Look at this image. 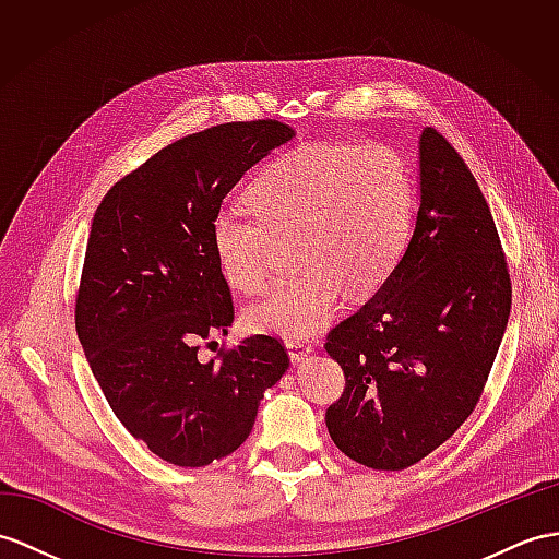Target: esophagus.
<instances>
[{
	"instance_id": "esophagus-1",
	"label": "esophagus",
	"mask_w": 559,
	"mask_h": 559,
	"mask_svg": "<svg viewBox=\"0 0 559 559\" xmlns=\"http://www.w3.org/2000/svg\"><path fill=\"white\" fill-rule=\"evenodd\" d=\"M287 350H289L292 362L296 365V362H304L310 356L312 346L308 342H298V338H296V342H287Z\"/></svg>"
}]
</instances>
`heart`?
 I'll list each match as a JSON object with an SVG mask.
<instances>
[{
    "label": "heart",
    "mask_w": 559,
    "mask_h": 559,
    "mask_svg": "<svg viewBox=\"0 0 559 559\" xmlns=\"http://www.w3.org/2000/svg\"><path fill=\"white\" fill-rule=\"evenodd\" d=\"M258 221L237 211L213 217L223 277L261 292L277 243L294 241L301 270L243 312L249 330L308 338L332 318L344 292L362 298L389 280L411 237L415 182L405 158L384 144H304L270 160L247 189Z\"/></svg>",
    "instance_id": "obj_1"
}]
</instances>
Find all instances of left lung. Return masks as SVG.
Wrapping results in <instances>:
<instances>
[{"mask_svg":"<svg viewBox=\"0 0 559 559\" xmlns=\"http://www.w3.org/2000/svg\"><path fill=\"white\" fill-rule=\"evenodd\" d=\"M512 284L491 209L439 130L419 134V209L377 294L326 334L346 389L326 411L338 451L399 472L453 437L479 403Z\"/></svg>","mask_w":559,"mask_h":559,"instance_id":"obj_1","label":"left lung"}]
</instances>
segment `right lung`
<instances>
[{"instance_id": "1", "label": "right lung", "mask_w": 559, "mask_h": 559, "mask_svg": "<svg viewBox=\"0 0 559 559\" xmlns=\"http://www.w3.org/2000/svg\"><path fill=\"white\" fill-rule=\"evenodd\" d=\"M294 130L225 122L160 148L94 213L75 330L116 417L177 467H203L247 441L258 403L287 372L275 336L255 334L209 362L199 344L235 320L211 225L241 175Z\"/></svg>"}]
</instances>
